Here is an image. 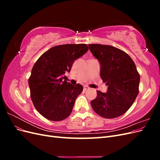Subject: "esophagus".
<instances>
[{"label":"esophagus","instance_id":"1","mask_svg":"<svg viewBox=\"0 0 160 160\" xmlns=\"http://www.w3.org/2000/svg\"><path fill=\"white\" fill-rule=\"evenodd\" d=\"M89 89V88L88 86H87V85H84L83 86V89L85 90V91H86V90H88V89Z\"/></svg>","mask_w":160,"mask_h":160}]
</instances>
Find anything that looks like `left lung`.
I'll list each match as a JSON object with an SVG mask.
<instances>
[{"instance_id": "left-lung-1", "label": "left lung", "mask_w": 160, "mask_h": 160, "mask_svg": "<svg viewBox=\"0 0 160 160\" xmlns=\"http://www.w3.org/2000/svg\"><path fill=\"white\" fill-rule=\"evenodd\" d=\"M100 63V75L108 85L106 93L97 91L91 101L96 113L104 118L119 117L130 108L139 93L140 76L133 61L118 48L100 44L89 45Z\"/></svg>"}]
</instances>
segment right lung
<instances>
[{"label":"right lung","mask_w":160,"mask_h":160,"mask_svg":"<svg viewBox=\"0 0 160 160\" xmlns=\"http://www.w3.org/2000/svg\"><path fill=\"white\" fill-rule=\"evenodd\" d=\"M88 49L86 44L57 45L43 53L34 65L28 79L31 98L38 113L46 119L58 122L71 114L83 88L62 79L74 61Z\"/></svg>","instance_id":"add662e5"}]
</instances>
